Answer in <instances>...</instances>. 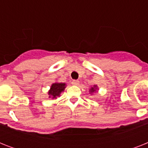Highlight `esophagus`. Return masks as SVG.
<instances>
[{
    "mask_svg": "<svg viewBox=\"0 0 148 148\" xmlns=\"http://www.w3.org/2000/svg\"><path fill=\"white\" fill-rule=\"evenodd\" d=\"M71 84L73 85H78L79 84V81H77V80H74V81H72Z\"/></svg>",
    "mask_w": 148,
    "mask_h": 148,
    "instance_id": "34e87169",
    "label": "esophagus"
}]
</instances>
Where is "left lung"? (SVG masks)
<instances>
[{
	"instance_id": "left-lung-1",
	"label": "left lung",
	"mask_w": 148,
	"mask_h": 148,
	"mask_svg": "<svg viewBox=\"0 0 148 148\" xmlns=\"http://www.w3.org/2000/svg\"><path fill=\"white\" fill-rule=\"evenodd\" d=\"M97 86L95 85V86H94V87H93V88H90V93L95 92V91H96V90H97Z\"/></svg>"
}]
</instances>
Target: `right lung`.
Returning <instances> with one entry per match:
<instances>
[{
  "label": "right lung",
  "instance_id": "obj_1",
  "mask_svg": "<svg viewBox=\"0 0 148 148\" xmlns=\"http://www.w3.org/2000/svg\"><path fill=\"white\" fill-rule=\"evenodd\" d=\"M66 88V84L65 83H56L52 84L51 86V89L48 91L49 97L52 99H56L57 97H60V95L64 90Z\"/></svg>",
  "mask_w": 148,
  "mask_h": 148
}]
</instances>
